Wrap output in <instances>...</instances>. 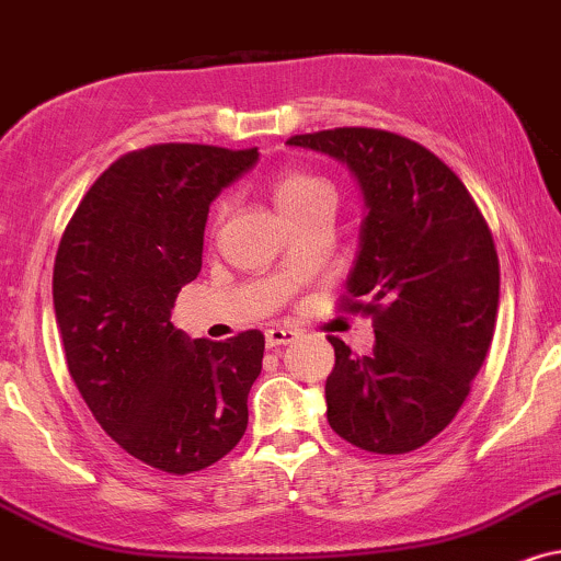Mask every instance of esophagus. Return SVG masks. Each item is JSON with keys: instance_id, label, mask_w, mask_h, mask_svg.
Instances as JSON below:
<instances>
[{"instance_id": "esophagus-1", "label": "esophagus", "mask_w": 561, "mask_h": 561, "mask_svg": "<svg viewBox=\"0 0 561 561\" xmlns=\"http://www.w3.org/2000/svg\"><path fill=\"white\" fill-rule=\"evenodd\" d=\"M298 340V332L285 327H274L266 332V347H282V345H293Z\"/></svg>"}]
</instances>
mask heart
Instances as JSON below:
<instances>
[{"label": "heart", "mask_w": 561, "mask_h": 561, "mask_svg": "<svg viewBox=\"0 0 561 561\" xmlns=\"http://www.w3.org/2000/svg\"><path fill=\"white\" fill-rule=\"evenodd\" d=\"M272 195H274L276 208H279L287 219L298 211H306V208L316 204H327V201H332L334 204V187L323 178H319V174L306 172V170H282L279 174H274ZM227 208H229L227 198H221L219 204H216L214 219L216 221L225 219Z\"/></svg>", "instance_id": "heart-1"}]
</instances>
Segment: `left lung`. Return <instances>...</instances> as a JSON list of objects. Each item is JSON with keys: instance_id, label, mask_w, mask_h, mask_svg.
<instances>
[{"instance_id": "1", "label": "left lung", "mask_w": 561, "mask_h": 561, "mask_svg": "<svg viewBox=\"0 0 561 561\" xmlns=\"http://www.w3.org/2000/svg\"><path fill=\"white\" fill-rule=\"evenodd\" d=\"M357 178L366 216L345 310L374 319V353L329 336V426L355 447L404 455L449 426L494 340L499 259L462 180L415 140L376 127L293 135Z\"/></svg>"}]
</instances>
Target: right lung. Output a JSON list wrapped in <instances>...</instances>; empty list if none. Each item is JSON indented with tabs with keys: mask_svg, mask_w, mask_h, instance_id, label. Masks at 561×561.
<instances>
[{
	"mask_svg": "<svg viewBox=\"0 0 561 561\" xmlns=\"http://www.w3.org/2000/svg\"><path fill=\"white\" fill-rule=\"evenodd\" d=\"M255 159L201 144L125 153L83 195L54 261V316L88 410L172 476L221 460L248 428L263 334L191 342L172 308L201 272L208 206Z\"/></svg>",
	"mask_w": 561,
	"mask_h": 561,
	"instance_id": "1",
	"label": "right lung"
}]
</instances>
